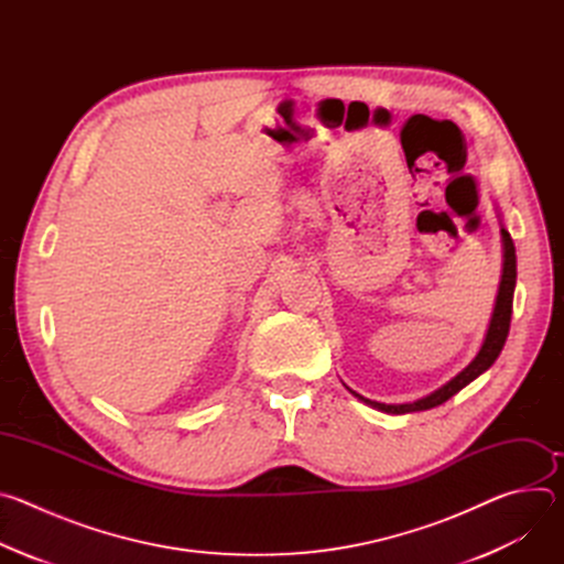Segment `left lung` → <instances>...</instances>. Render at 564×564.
I'll return each mask as SVG.
<instances>
[{
    "label": "left lung",
    "instance_id": "obj_1",
    "mask_svg": "<svg viewBox=\"0 0 564 564\" xmlns=\"http://www.w3.org/2000/svg\"><path fill=\"white\" fill-rule=\"evenodd\" d=\"M502 240H505V268H502V281H500V290H498V301H496V310L491 316V326L487 333L485 344H481L477 357L455 377L451 379L446 386H442L440 390H435L433 394L413 401V404H379V401H370L366 397H361L359 392L348 390L361 399L364 404L390 413V415H404V413H413V411H429L435 409L440 404H444L446 399H451L455 392H459L464 386H468L475 377H479L485 370H489L494 366V361L498 359V355L505 348V341L509 337V326H511V312H513V290H516V276H518V265H516V246L513 238L507 229H502Z\"/></svg>",
    "mask_w": 564,
    "mask_h": 564
}]
</instances>
